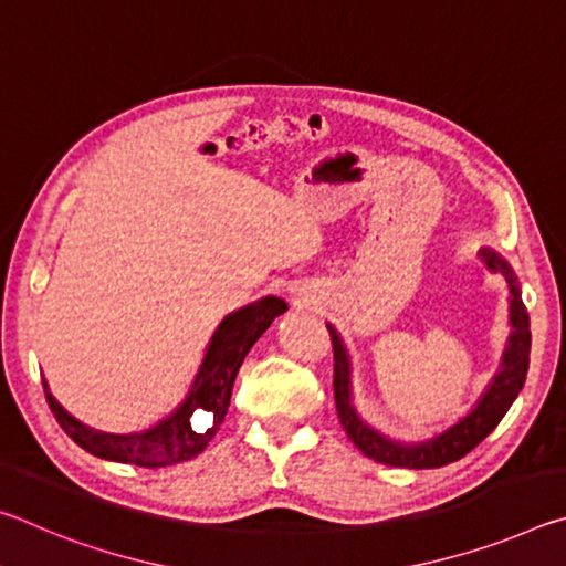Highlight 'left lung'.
I'll list each match as a JSON object with an SVG mask.
<instances>
[{
  "label": "left lung",
  "mask_w": 566,
  "mask_h": 566,
  "mask_svg": "<svg viewBox=\"0 0 566 566\" xmlns=\"http://www.w3.org/2000/svg\"><path fill=\"white\" fill-rule=\"evenodd\" d=\"M479 260L494 274H502L510 290V339L502 354L500 369L492 377L490 385L476 399V405L469 409L452 427L434 437L421 439V442H399L381 434L354 407V389H352V357L344 347L342 334L334 324H327L334 347V401H337V417L342 421L344 432L359 449L364 457L375 459L387 467H405V469H434L449 462H457L467 452L482 442L486 434L494 432L506 409L514 405L524 387L526 369H530V349H532V332H530V314L522 302V290L516 282L514 270L500 252L490 247L479 249Z\"/></svg>",
  "instance_id": "1"
}]
</instances>
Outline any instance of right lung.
Wrapping results in <instances>:
<instances>
[{"label":"right lung","mask_w":566,"mask_h":566,"mask_svg":"<svg viewBox=\"0 0 566 566\" xmlns=\"http://www.w3.org/2000/svg\"><path fill=\"white\" fill-rule=\"evenodd\" d=\"M290 306L282 296H262L242 310L229 312L219 322L212 339L207 344L205 359L179 407L142 432L112 434L102 429H92L76 417H72L60 401L54 399L46 379H42L46 405L60 421V427L76 444L90 454L107 459V462L137 464L147 469L171 467L187 459H195L212 442L219 424L224 421L232 399V387L237 371L242 367L247 352L254 342L270 329V324L284 314Z\"/></svg>","instance_id":"right-lung-1"}]
</instances>
